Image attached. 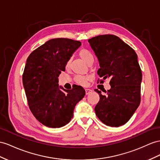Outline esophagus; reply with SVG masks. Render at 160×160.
<instances>
[{"mask_svg":"<svg viewBox=\"0 0 160 160\" xmlns=\"http://www.w3.org/2000/svg\"><path fill=\"white\" fill-rule=\"evenodd\" d=\"M85 91H86V95H89V94H91L92 92V91L91 89H85Z\"/></svg>","mask_w":160,"mask_h":160,"instance_id":"1","label":"esophagus"}]
</instances>
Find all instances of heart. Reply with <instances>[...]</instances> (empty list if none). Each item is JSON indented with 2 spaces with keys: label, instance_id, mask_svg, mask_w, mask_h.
Instances as JSON below:
<instances>
[{
  "label": "heart",
  "instance_id": "b5f03b06",
  "mask_svg": "<svg viewBox=\"0 0 160 160\" xmlns=\"http://www.w3.org/2000/svg\"><path fill=\"white\" fill-rule=\"evenodd\" d=\"M78 55L80 58L84 61H85L87 64L91 65L92 63L94 61L93 56L92 55L91 52H90L88 50H87V49L82 48L79 51ZM70 65H71V59H69L66 61V63H65V68L66 69L69 68ZM90 79H91V77L89 76H76L74 78L76 82L82 86L87 85L88 81Z\"/></svg>",
  "mask_w": 160,
  "mask_h": 160
}]
</instances>
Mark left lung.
Instances as JSON below:
<instances>
[{
    "label": "left lung",
    "instance_id": "left-lung-1",
    "mask_svg": "<svg viewBox=\"0 0 160 160\" xmlns=\"http://www.w3.org/2000/svg\"><path fill=\"white\" fill-rule=\"evenodd\" d=\"M99 63L97 73L103 80L110 79L107 95L95 89L100 100L95 111L105 125L118 127L125 124L141 102V69L134 49L116 36L106 34L88 40ZM103 92L106 91H104Z\"/></svg>",
    "mask_w": 160,
    "mask_h": 160
}]
</instances>
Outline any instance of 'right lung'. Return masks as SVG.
<instances>
[{
  "mask_svg": "<svg viewBox=\"0 0 160 160\" xmlns=\"http://www.w3.org/2000/svg\"><path fill=\"white\" fill-rule=\"evenodd\" d=\"M80 45V41L53 38L28 57L22 80L28 105L36 119L47 127L68 124L75 106L85 95L80 86L66 90L58 84L65 63Z\"/></svg>",
  "mask_w": 160,
  "mask_h": 160,
  "instance_id": "1",
  "label": "right lung"
}]
</instances>
